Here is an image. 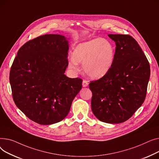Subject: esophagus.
Instances as JSON below:
<instances>
[{
	"label": "esophagus",
	"instance_id": "esophagus-1",
	"mask_svg": "<svg viewBox=\"0 0 159 159\" xmlns=\"http://www.w3.org/2000/svg\"><path fill=\"white\" fill-rule=\"evenodd\" d=\"M82 85H83V87H87V86L89 85V83H88V81H86V80H83V83H82Z\"/></svg>",
	"mask_w": 159,
	"mask_h": 159
}]
</instances>
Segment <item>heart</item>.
Listing matches in <instances>:
<instances>
[{"label":"heart","mask_w":159,"mask_h":159,"mask_svg":"<svg viewBox=\"0 0 159 159\" xmlns=\"http://www.w3.org/2000/svg\"><path fill=\"white\" fill-rule=\"evenodd\" d=\"M114 49L111 43L103 39H96L77 45L74 49L69 68L78 72V63L83 64V70L87 76L99 79L110 71L114 59Z\"/></svg>","instance_id":"b5f03b06"}]
</instances>
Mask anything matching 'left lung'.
Returning a JSON list of instances; mask_svg holds the SVG:
<instances>
[{
    "instance_id": "1",
    "label": "left lung",
    "mask_w": 159,
    "mask_h": 159,
    "mask_svg": "<svg viewBox=\"0 0 159 159\" xmlns=\"http://www.w3.org/2000/svg\"><path fill=\"white\" fill-rule=\"evenodd\" d=\"M116 42L113 65L105 76L90 81L91 108L102 122L117 124L131 117L144 102L150 67L137 41L128 34H108Z\"/></svg>"
}]
</instances>
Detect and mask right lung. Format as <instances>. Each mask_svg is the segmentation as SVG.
<instances>
[{
    "label": "right lung",
    "mask_w": 159,
    "mask_h": 159,
    "mask_svg": "<svg viewBox=\"0 0 159 159\" xmlns=\"http://www.w3.org/2000/svg\"><path fill=\"white\" fill-rule=\"evenodd\" d=\"M69 42L60 34H45L28 41L17 52L9 74L16 107L35 123L60 122L82 88V80L69 78Z\"/></svg>",
    "instance_id": "add662e5"
}]
</instances>
